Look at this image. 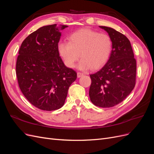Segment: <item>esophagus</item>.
I'll return each instance as SVG.
<instances>
[{"label":"esophagus","mask_w":154,"mask_h":154,"mask_svg":"<svg viewBox=\"0 0 154 154\" xmlns=\"http://www.w3.org/2000/svg\"><path fill=\"white\" fill-rule=\"evenodd\" d=\"M84 73L83 72H78V73H77V76H78V78H80V77H81V76H83L84 75Z\"/></svg>","instance_id":"esophagus-1"}]
</instances>
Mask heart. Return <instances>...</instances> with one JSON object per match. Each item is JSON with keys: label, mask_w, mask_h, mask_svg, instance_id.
<instances>
[{"label": "heart", "mask_w": 154, "mask_h": 154, "mask_svg": "<svg viewBox=\"0 0 154 154\" xmlns=\"http://www.w3.org/2000/svg\"><path fill=\"white\" fill-rule=\"evenodd\" d=\"M112 48L109 35L90 29H82L74 32L69 37V42H60L58 51L65 63L74 67L79 57L81 69L101 67L109 60Z\"/></svg>", "instance_id": "obj_1"}]
</instances>
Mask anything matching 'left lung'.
Returning a JSON list of instances; mask_svg holds the SVG:
<instances>
[{"label": "left lung", "instance_id": "1", "mask_svg": "<svg viewBox=\"0 0 154 154\" xmlns=\"http://www.w3.org/2000/svg\"><path fill=\"white\" fill-rule=\"evenodd\" d=\"M100 27L109 33L112 49L105 66L90 75L89 96L94 105L108 108L122 102L134 89L136 60L127 36L111 27Z\"/></svg>", "mask_w": 154, "mask_h": 154}]
</instances>
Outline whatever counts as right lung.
I'll return each mask as SVG.
<instances>
[{"mask_svg":"<svg viewBox=\"0 0 154 154\" xmlns=\"http://www.w3.org/2000/svg\"><path fill=\"white\" fill-rule=\"evenodd\" d=\"M67 26H45L32 32L21 44L16 63L18 86L30 103L51 111L64 105L77 73L65 66L58 51L62 30Z\"/></svg>","mask_w":154,"mask_h":154,"instance_id":"right-lung-1","label":"right lung"}]
</instances>
